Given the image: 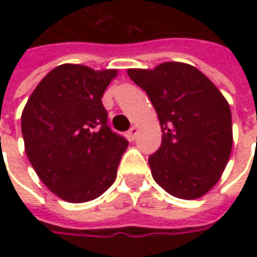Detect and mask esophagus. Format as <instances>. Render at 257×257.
Segmentation results:
<instances>
[{
	"label": "esophagus",
	"instance_id": "esophagus-1",
	"mask_svg": "<svg viewBox=\"0 0 257 257\" xmlns=\"http://www.w3.org/2000/svg\"><path fill=\"white\" fill-rule=\"evenodd\" d=\"M137 133H139V127H137V125H133V127H132V128L128 130V139H130V140L133 142L134 139L137 137Z\"/></svg>",
	"mask_w": 257,
	"mask_h": 257
}]
</instances>
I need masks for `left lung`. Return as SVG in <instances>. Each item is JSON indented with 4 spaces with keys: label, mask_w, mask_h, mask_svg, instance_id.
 Returning a JSON list of instances; mask_svg holds the SVG:
<instances>
[{
    "label": "left lung",
    "mask_w": 257,
    "mask_h": 257,
    "mask_svg": "<svg viewBox=\"0 0 257 257\" xmlns=\"http://www.w3.org/2000/svg\"><path fill=\"white\" fill-rule=\"evenodd\" d=\"M127 74L147 93L162 125V146L149 157L156 183L184 200L204 196L219 182L232 152L227 100L186 63L128 68Z\"/></svg>",
    "instance_id": "1"
}]
</instances>
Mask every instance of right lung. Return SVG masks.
Listing matches in <instances>:
<instances>
[{
	"label": "right lung",
	"instance_id": "add662e5",
	"mask_svg": "<svg viewBox=\"0 0 257 257\" xmlns=\"http://www.w3.org/2000/svg\"><path fill=\"white\" fill-rule=\"evenodd\" d=\"M117 70L61 64L35 87L21 115L25 153L60 199L90 202L115 180L128 142L107 125L101 103Z\"/></svg>",
	"mask_w": 257,
	"mask_h": 257
}]
</instances>
